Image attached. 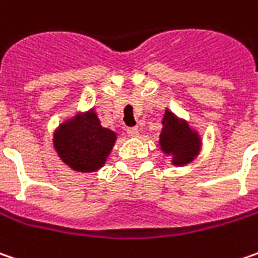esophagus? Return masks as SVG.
Segmentation results:
<instances>
[{"label":"esophagus","mask_w":258,"mask_h":258,"mask_svg":"<svg viewBox=\"0 0 258 258\" xmlns=\"http://www.w3.org/2000/svg\"><path fill=\"white\" fill-rule=\"evenodd\" d=\"M126 132H127V135L132 136V138H136V136L139 135V129L138 127H127Z\"/></svg>","instance_id":"esophagus-1"}]
</instances>
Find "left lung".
Returning <instances> with one entry per match:
<instances>
[{
    "instance_id": "obj_1",
    "label": "left lung",
    "mask_w": 258,
    "mask_h": 258,
    "mask_svg": "<svg viewBox=\"0 0 258 258\" xmlns=\"http://www.w3.org/2000/svg\"><path fill=\"white\" fill-rule=\"evenodd\" d=\"M160 135L161 149L165 154H173V164L184 165L191 161L200 148V138L186 122H180L171 111H165Z\"/></svg>"
}]
</instances>
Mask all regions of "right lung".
<instances>
[{
    "label": "right lung",
    "instance_id": "add662e5",
    "mask_svg": "<svg viewBox=\"0 0 258 258\" xmlns=\"http://www.w3.org/2000/svg\"><path fill=\"white\" fill-rule=\"evenodd\" d=\"M116 134L101 127L96 113L63 123L55 135V148L62 161L72 170L87 173L98 170L109 155Z\"/></svg>",
    "mask_w": 258,
    "mask_h": 258
}]
</instances>
